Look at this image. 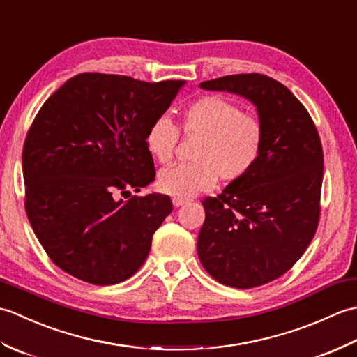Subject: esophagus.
<instances>
[{"mask_svg":"<svg viewBox=\"0 0 357 357\" xmlns=\"http://www.w3.org/2000/svg\"><path fill=\"white\" fill-rule=\"evenodd\" d=\"M172 201H173V206L174 207H181V206H184V204L187 202L185 199H181V198H173Z\"/></svg>","mask_w":357,"mask_h":357,"instance_id":"34e87169","label":"esophagus"}]
</instances>
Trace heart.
<instances>
[{
    "mask_svg": "<svg viewBox=\"0 0 357 357\" xmlns=\"http://www.w3.org/2000/svg\"><path fill=\"white\" fill-rule=\"evenodd\" d=\"M179 128L185 138L198 139L192 149L193 162L165 169L158 176L159 190L187 199L210 190L218 178L236 183L253 169L261 156L264 127L252 113L218 95H204L181 112ZM179 141L178 128L158 118L146 133V147L159 164H169Z\"/></svg>",
    "mask_w": 357,
    "mask_h": 357,
    "instance_id": "1",
    "label": "heart"
}]
</instances>
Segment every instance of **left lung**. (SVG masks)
I'll list each match as a JSON object with an SVG mask.
<instances>
[{
    "mask_svg": "<svg viewBox=\"0 0 357 357\" xmlns=\"http://www.w3.org/2000/svg\"><path fill=\"white\" fill-rule=\"evenodd\" d=\"M252 101L264 127L261 156L247 176L202 199V267L218 282L253 288L280 278L305 253L321 218L324 151L298 98L261 73L227 75L199 84Z\"/></svg>",
    "mask_w": 357,
    "mask_h": 357,
    "instance_id": "8db88e82",
    "label": "left lung"
}]
</instances>
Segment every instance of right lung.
I'll return each instance as SVG.
<instances>
[{
  "label": "right lung",
  "instance_id": "add662e5",
  "mask_svg": "<svg viewBox=\"0 0 357 357\" xmlns=\"http://www.w3.org/2000/svg\"><path fill=\"white\" fill-rule=\"evenodd\" d=\"M183 86L79 73L43 104L22 147L24 207L56 267L93 285L141 268L173 204L159 193L120 196L155 179L146 133Z\"/></svg>",
  "mask_w": 357,
  "mask_h": 357
}]
</instances>
